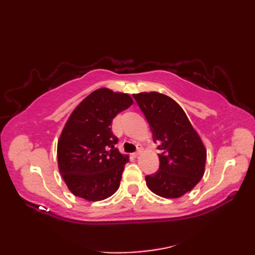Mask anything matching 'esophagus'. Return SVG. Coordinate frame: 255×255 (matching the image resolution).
<instances>
[{"label":"esophagus","instance_id":"1","mask_svg":"<svg viewBox=\"0 0 255 255\" xmlns=\"http://www.w3.org/2000/svg\"><path fill=\"white\" fill-rule=\"evenodd\" d=\"M141 152H142V149H141V148H139V149L136 151V152H133V153H132V155H133V156H138V155H139L140 153H141Z\"/></svg>","mask_w":255,"mask_h":255}]
</instances>
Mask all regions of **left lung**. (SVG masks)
<instances>
[{
    "instance_id": "8db88e82",
    "label": "left lung",
    "mask_w": 255,
    "mask_h": 255,
    "mask_svg": "<svg viewBox=\"0 0 255 255\" xmlns=\"http://www.w3.org/2000/svg\"><path fill=\"white\" fill-rule=\"evenodd\" d=\"M144 114L153 141H159L160 166L145 176L151 192L164 198H178L191 192L203 177L206 148L185 112L170 96L150 92L133 94Z\"/></svg>"
}]
</instances>
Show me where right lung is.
Here are the masks:
<instances>
[{"label": "right lung", "instance_id": "obj_1", "mask_svg": "<svg viewBox=\"0 0 255 255\" xmlns=\"http://www.w3.org/2000/svg\"><path fill=\"white\" fill-rule=\"evenodd\" d=\"M126 93L99 89L74 108L58 140V166L73 195L89 202L112 196L129 156L122 154L112 131L114 117L132 105Z\"/></svg>", "mask_w": 255, "mask_h": 255}]
</instances>
